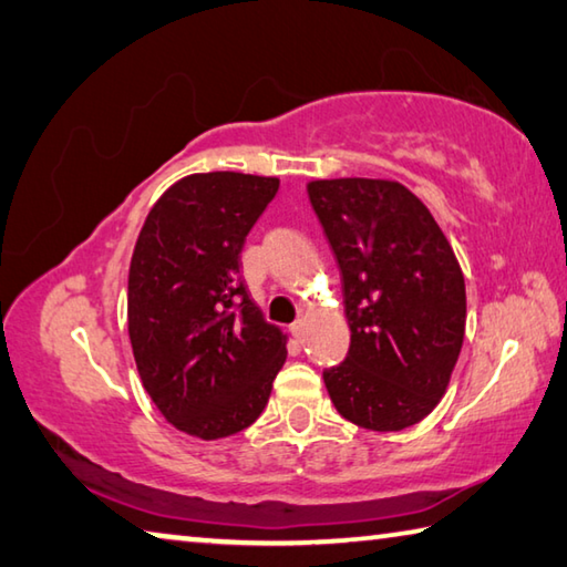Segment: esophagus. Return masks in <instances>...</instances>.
<instances>
[{"label": "esophagus", "instance_id": "obj_1", "mask_svg": "<svg viewBox=\"0 0 567 567\" xmlns=\"http://www.w3.org/2000/svg\"><path fill=\"white\" fill-rule=\"evenodd\" d=\"M303 331H306V321H303V319H299V321H293V323H291V333H293L296 339H299V341L303 339Z\"/></svg>", "mask_w": 567, "mask_h": 567}]
</instances>
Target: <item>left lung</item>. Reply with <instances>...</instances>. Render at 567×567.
<instances>
[{
    "label": "left lung",
    "mask_w": 567,
    "mask_h": 567,
    "mask_svg": "<svg viewBox=\"0 0 567 567\" xmlns=\"http://www.w3.org/2000/svg\"><path fill=\"white\" fill-rule=\"evenodd\" d=\"M309 198L339 261L351 346L323 371L346 421L403 431L449 389L465 336V281L419 196L389 178H319Z\"/></svg>",
    "instance_id": "1"
}]
</instances>
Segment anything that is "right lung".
I'll return each instance as SVG.
<instances>
[{
    "label": "right lung",
    "mask_w": 567,
    "mask_h": 567,
    "mask_svg": "<svg viewBox=\"0 0 567 567\" xmlns=\"http://www.w3.org/2000/svg\"><path fill=\"white\" fill-rule=\"evenodd\" d=\"M276 192V176H184L136 238L126 293L136 369L164 419L202 441L248 429L286 361V336L241 281L244 241Z\"/></svg>",
    "instance_id": "1"
}]
</instances>
